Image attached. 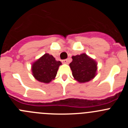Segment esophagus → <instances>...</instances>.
<instances>
[{"mask_svg":"<svg viewBox=\"0 0 128 128\" xmlns=\"http://www.w3.org/2000/svg\"><path fill=\"white\" fill-rule=\"evenodd\" d=\"M62 63H64V64H66V63H68V60H62Z\"/></svg>","mask_w":128,"mask_h":128,"instance_id":"esophagus-1","label":"esophagus"}]
</instances>
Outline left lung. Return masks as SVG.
I'll list each match as a JSON object with an SVG mask.
<instances>
[{"instance_id": "1", "label": "left lung", "mask_w": 128, "mask_h": 128, "mask_svg": "<svg viewBox=\"0 0 128 128\" xmlns=\"http://www.w3.org/2000/svg\"><path fill=\"white\" fill-rule=\"evenodd\" d=\"M69 64L74 80L80 83L88 82L97 75L98 63L85 53L72 56Z\"/></svg>"}]
</instances>
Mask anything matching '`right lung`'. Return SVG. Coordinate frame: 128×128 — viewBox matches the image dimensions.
I'll use <instances>...</instances> for the list:
<instances>
[{"instance_id":"right-lung-1","label":"right lung","mask_w":128,"mask_h":128,"mask_svg":"<svg viewBox=\"0 0 128 128\" xmlns=\"http://www.w3.org/2000/svg\"><path fill=\"white\" fill-rule=\"evenodd\" d=\"M61 65L60 61H56L52 55L46 53L32 63V74L37 81L49 83L55 79L59 66Z\"/></svg>"}]
</instances>
